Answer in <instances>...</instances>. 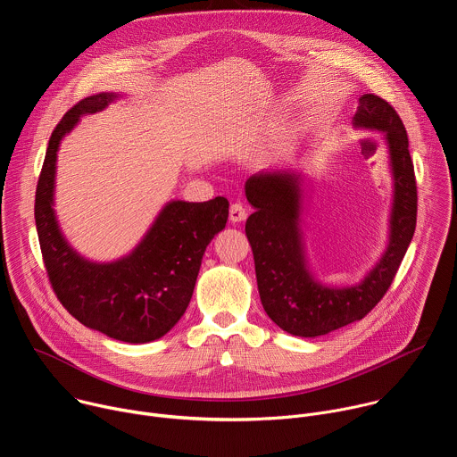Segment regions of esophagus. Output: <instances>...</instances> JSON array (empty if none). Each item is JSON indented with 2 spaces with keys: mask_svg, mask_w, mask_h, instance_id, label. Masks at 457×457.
Segmentation results:
<instances>
[{
  "mask_svg": "<svg viewBox=\"0 0 457 457\" xmlns=\"http://www.w3.org/2000/svg\"><path fill=\"white\" fill-rule=\"evenodd\" d=\"M245 217H247V212H245V208H244L240 203L231 204V208H229V220H231L233 224L245 220Z\"/></svg>",
  "mask_w": 457,
  "mask_h": 457,
  "instance_id": "esophagus-1",
  "label": "esophagus"
}]
</instances>
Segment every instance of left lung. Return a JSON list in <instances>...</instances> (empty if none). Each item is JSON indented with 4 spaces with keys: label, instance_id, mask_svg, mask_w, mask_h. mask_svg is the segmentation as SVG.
Returning <instances> with one entry per match:
<instances>
[{
    "label": "left lung",
    "instance_id": "1",
    "mask_svg": "<svg viewBox=\"0 0 457 457\" xmlns=\"http://www.w3.org/2000/svg\"><path fill=\"white\" fill-rule=\"evenodd\" d=\"M353 125L384 132L395 179L387 249L359 285L332 288L309 272L299 231V176L276 170L258 172L245 181V197L254 208L245 222V235L254 256L262 305L292 336H325L368 316L391 287L414 235L416 178L398 112L384 98L362 95Z\"/></svg>",
    "mask_w": 457,
    "mask_h": 457
}]
</instances>
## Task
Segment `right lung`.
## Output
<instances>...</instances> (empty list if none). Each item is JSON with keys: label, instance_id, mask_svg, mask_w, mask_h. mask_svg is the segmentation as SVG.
I'll list each match as a JSON object with an SVG mask.
<instances>
[{"label": "right lung", "instance_id": "1", "mask_svg": "<svg viewBox=\"0 0 457 457\" xmlns=\"http://www.w3.org/2000/svg\"><path fill=\"white\" fill-rule=\"evenodd\" d=\"M116 95L100 93L75 104L54 129L36 190V226L48 279L62 307L84 327L123 343L163 337L185 314L201 260L224 229L229 203H169L139 245L112 263L80 258L64 240L54 213L55 162L62 136L79 118L102 111Z\"/></svg>", "mask_w": 457, "mask_h": 457}]
</instances>
